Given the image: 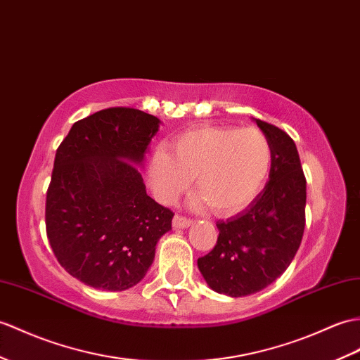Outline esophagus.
Here are the masks:
<instances>
[{
    "label": "esophagus",
    "mask_w": 360,
    "mask_h": 360,
    "mask_svg": "<svg viewBox=\"0 0 360 360\" xmlns=\"http://www.w3.org/2000/svg\"><path fill=\"white\" fill-rule=\"evenodd\" d=\"M172 222H173V227L174 229H187V227H190V225H191V219L184 218V216H179V214L174 216Z\"/></svg>",
    "instance_id": "obj_1"
}]
</instances>
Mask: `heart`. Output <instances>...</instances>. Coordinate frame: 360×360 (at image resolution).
Instances as JSON below:
<instances>
[{"label": "heart", "instance_id": "1", "mask_svg": "<svg viewBox=\"0 0 360 360\" xmlns=\"http://www.w3.org/2000/svg\"><path fill=\"white\" fill-rule=\"evenodd\" d=\"M273 152L261 130L205 125L172 142V155L156 150L148 178L156 198L170 204L195 178L212 212L231 216L244 210L269 179ZM198 199V200H199Z\"/></svg>", "mask_w": 360, "mask_h": 360}]
</instances>
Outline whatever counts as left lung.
Here are the masks:
<instances>
[{"mask_svg":"<svg viewBox=\"0 0 360 360\" xmlns=\"http://www.w3.org/2000/svg\"><path fill=\"white\" fill-rule=\"evenodd\" d=\"M257 127L273 152L269 182L244 212L219 221L218 242L198 259V269L216 293H257L288 269L305 229L307 181L295 141L261 120Z\"/></svg>","mask_w":360,"mask_h":360,"instance_id":"left-lung-1","label":"left lung"}]
</instances>
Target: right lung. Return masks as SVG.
<instances>
[{"mask_svg": "<svg viewBox=\"0 0 360 360\" xmlns=\"http://www.w3.org/2000/svg\"><path fill=\"white\" fill-rule=\"evenodd\" d=\"M161 121L110 107L77 121L56 150L46 231L63 269L89 287L122 291L144 279L173 212L146 191L142 167Z\"/></svg>", "mask_w": 360, "mask_h": 360, "instance_id": "add662e5", "label": "right lung"}]
</instances>
